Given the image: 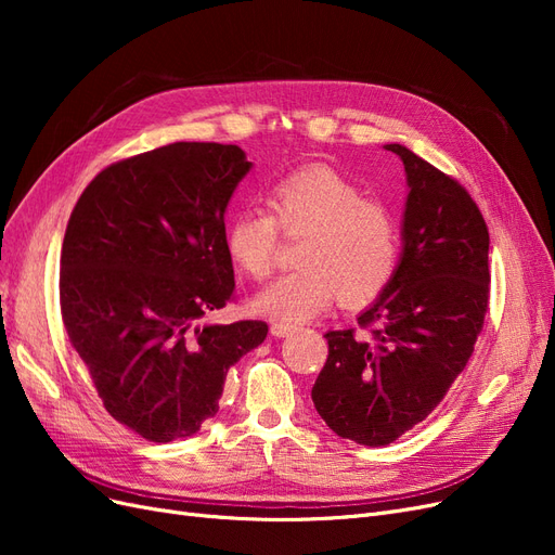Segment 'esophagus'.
I'll return each mask as SVG.
<instances>
[{
  "label": "esophagus",
  "instance_id": "34e87169",
  "mask_svg": "<svg viewBox=\"0 0 555 555\" xmlns=\"http://www.w3.org/2000/svg\"><path fill=\"white\" fill-rule=\"evenodd\" d=\"M294 331H296V326H292V324H284V322L271 324V333L275 335V338H287V335H292Z\"/></svg>",
  "mask_w": 555,
  "mask_h": 555
}]
</instances>
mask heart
I'll list each match as a JSON object with an SVG mask.
<instances>
[{
    "instance_id": "1",
    "label": "heart",
    "mask_w": 555,
    "mask_h": 555,
    "mask_svg": "<svg viewBox=\"0 0 555 555\" xmlns=\"http://www.w3.org/2000/svg\"><path fill=\"white\" fill-rule=\"evenodd\" d=\"M268 206L271 212L238 208L224 229L231 261L257 282L275 271L280 233L305 236L296 247L300 266L257 296V312L300 324L335 298L345 308H363L389 289L402 257L400 224L391 208L365 198L359 184L312 166L278 180Z\"/></svg>"
}]
</instances>
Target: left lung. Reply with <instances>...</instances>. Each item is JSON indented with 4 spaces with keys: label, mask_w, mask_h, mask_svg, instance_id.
I'll return each instance as SVG.
<instances>
[{
    "label": "left lung",
    "mask_w": 555,
    "mask_h": 555,
    "mask_svg": "<svg viewBox=\"0 0 555 555\" xmlns=\"http://www.w3.org/2000/svg\"><path fill=\"white\" fill-rule=\"evenodd\" d=\"M410 196L398 273L357 328L328 331V359L312 402L340 438L367 447L398 440L440 405L489 310V227L463 184L405 145Z\"/></svg>",
    "instance_id": "obj_1"
}]
</instances>
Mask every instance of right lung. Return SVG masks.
<instances>
[{
  "mask_svg": "<svg viewBox=\"0 0 555 555\" xmlns=\"http://www.w3.org/2000/svg\"><path fill=\"white\" fill-rule=\"evenodd\" d=\"M247 171L238 145H164L96 173L66 224L64 328L106 412L150 442L194 435L266 340L259 319L198 324L233 300L224 210Z\"/></svg>",
  "mask_w": 555,
  "mask_h": 555,
  "instance_id": "obj_1",
  "label": "right lung"
}]
</instances>
